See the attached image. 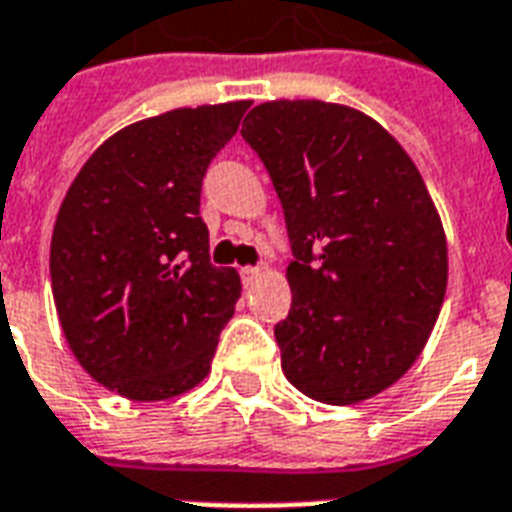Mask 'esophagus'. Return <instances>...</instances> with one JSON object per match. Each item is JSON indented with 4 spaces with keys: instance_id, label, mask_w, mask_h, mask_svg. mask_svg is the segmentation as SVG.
Returning <instances> with one entry per match:
<instances>
[{
    "instance_id": "1",
    "label": "esophagus",
    "mask_w": 512,
    "mask_h": 512,
    "mask_svg": "<svg viewBox=\"0 0 512 512\" xmlns=\"http://www.w3.org/2000/svg\"><path fill=\"white\" fill-rule=\"evenodd\" d=\"M239 276H241V284H244V287H252V284H255L260 276H263V271H260V268H241Z\"/></svg>"
}]
</instances>
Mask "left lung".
I'll return each instance as SVG.
<instances>
[{
	"label": "left lung",
	"mask_w": 512,
	"mask_h": 512,
	"mask_svg": "<svg viewBox=\"0 0 512 512\" xmlns=\"http://www.w3.org/2000/svg\"><path fill=\"white\" fill-rule=\"evenodd\" d=\"M241 135L279 193L295 260L281 369L321 404H361L409 372L449 279L417 164L380 122L324 100H268Z\"/></svg>",
	"instance_id": "1"
}]
</instances>
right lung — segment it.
I'll use <instances>...</instances> for the list:
<instances>
[{
    "instance_id": "obj_1",
    "label": "right lung",
    "mask_w": 512,
    "mask_h": 512,
    "mask_svg": "<svg viewBox=\"0 0 512 512\" xmlns=\"http://www.w3.org/2000/svg\"><path fill=\"white\" fill-rule=\"evenodd\" d=\"M249 100L175 108L114 132L60 204L52 297L68 348L92 380L130 401H167L212 369L241 297L209 263L201 180Z\"/></svg>"
}]
</instances>
